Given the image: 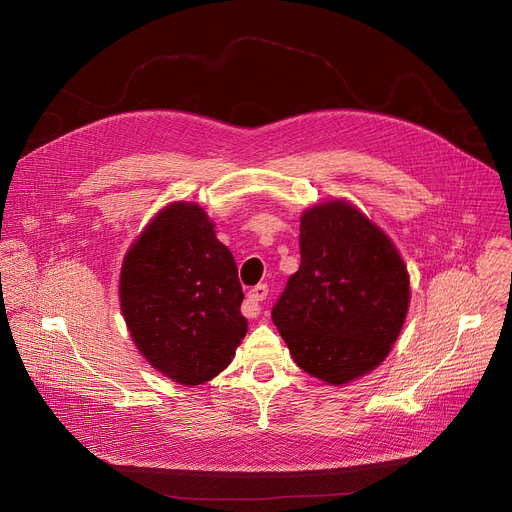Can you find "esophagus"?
I'll return each instance as SVG.
<instances>
[{
    "label": "esophagus",
    "mask_w": 512,
    "mask_h": 512,
    "mask_svg": "<svg viewBox=\"0 0 512 512\" xmlns=\"http://www.w3.org/2000/svg\"><path fill=\"white\" fill-rule=\"evenodd\" d=\"M267 294H269V287L265 283H259L253 289H249V294H247V302H249V314L247 316L249 318H257L259 316V312H261L259 302H263L267 298Z\"/></svg>",
    "instance_id": "obj_1"
}]
</instances>
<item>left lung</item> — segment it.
<instances>
[{"mask_svg":"<svg viewBox=\"0 0 512 512\" xmlns=\"http://www.w3.org/2000/svg\"><path fill=\"white\" fill-rule=\"evenodd\" d=\"M300 269L271 310L296 364L328 385L377 369L409 308V275L391 239L344 200L308 208Z\"/></svg>","mask_w":512,"mask_h":512,"instance_id":"8db88e82","label":"left lung"}]
</instances>
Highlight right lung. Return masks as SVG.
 I'll return each instance as SVG.
<instances>
[{
  "instance_id": "add662e5",
  "label": "right lung",
  "mask_w": 512,
  "mask_h": 512,
  "mask_svg": "<svg viewBox=\"0 0 512 512\" xmlns=\"http://www.w3.org/2000/svg\"><path fill=\"white\" fill-rule=\"evenodd\" d=\"M119 298L137 350L182 385L225 371L247 334L235 257L194 202L152 218L125 255Z\"/></svg>"
}]
</instances>
